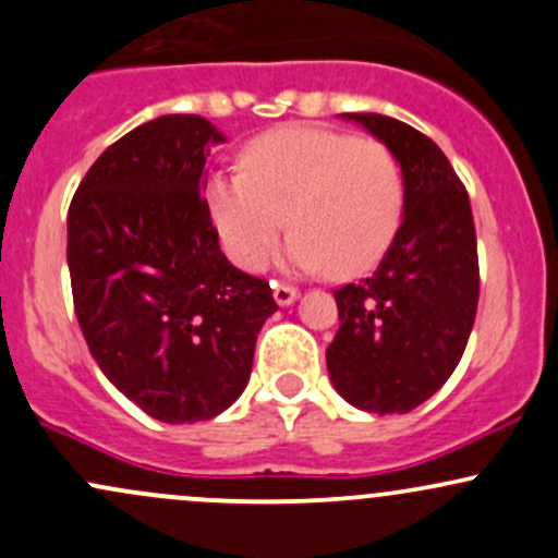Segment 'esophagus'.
Returning <instances> with one entry per match:
<instances>
[{"instance_id": "esophagus-1", "label": "esophagus", "mask_w": 558, "mask_h": 558, "mask_svg": "<svg viewBox=\"0 0 558 558\" xmlns=\"http://www.w3.org/2000/svg\"><path fill=\"white\" fill-rule=\"evenodd\" d=\"M272 296H275V302L280 304V307H289V304L296 302L299 291L289 283H272Z\"/></svg>"}]
</instances>
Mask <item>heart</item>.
Here are the masks:
<instances>
[{"label": "heart", "instance_id": "b5f03b06", "mask_svg": "<svg viewBox=\"0 0 558 558\" xmlns=\"http://www.w3.org/2000/svg\"><path fill=\"white\" fill-rule=\"evenodd\" d=\"M205 205L230 259L259 269L286 225V267L357 275L390 245L403 214V173L377 138L278 128L243 151V171H216Z\"/></svg>", "mask_w": 558, "mask_h": 558}]
</instances>
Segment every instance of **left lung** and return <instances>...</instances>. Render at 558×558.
<instances>
[{"label":"left lung","mask_w":558,"mask_h":558,"mask_svg":"<svg viewBox=\"0 0 558 558\" xmlns=\"http://www.w3.org/2000/svg\"><path fill=\"white\" fill-rule=\"evenodd\" d=\"M396 155L403 221L368 278L333 291L339 331L326 366L339 396L372 414H407L451 377L478 307L471 201L425 133L385 114H342Z\"/></svg>","instance_id":"1"}]
</instances>
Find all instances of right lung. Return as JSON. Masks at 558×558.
Returning a JSON list of instances; mask_svg holds the SVG:
<instances>
[{"label":"right lung","mask_w":558,"mask_h":558,"mask_svg":"<svg viewBox=\"0 0 558 558\" xmlns=\"http://www.w3.org/2000/svg\"><path fill=\"white\" fill-rule=\"evenodd\" d=\"M225 136L197 114L144 122L109 146L69 205L74 313L107 379L160 422H201L245 390L278 310L267 280L219 248L205 157Z\"/></svg>","instance_id":"add662e5"}]
</instances>
